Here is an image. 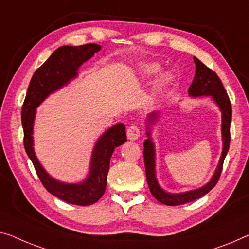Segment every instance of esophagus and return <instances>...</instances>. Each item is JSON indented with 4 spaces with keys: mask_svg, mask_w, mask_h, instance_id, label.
I'll use <instances>...</instances> for the list:
<instances>
[{
    "mask_svg": "<svg viewBox=\"0 0 249 249\" xmlns=\"http://www.w3.org/2000/svg\"><path fill=\"white\" fill-rule=\"evenodd\" d=\"M126 135H127V139L131 141H135L140 137V128L135 125L129 126L126 131Z\"/></svg>",
    "mask_w": 249,
    "mask_h": 249,
    "instance_id": "obj_1",
    "label": "esophagus"
}]
</instances>
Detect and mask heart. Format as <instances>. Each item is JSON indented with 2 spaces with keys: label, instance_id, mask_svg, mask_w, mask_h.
<instances>
[{
  "label": "heart",
  "instance_id": "obj_1",
  "mask_svg": "<svg viewBox=\"0 0 249 249\" xmlns=\"http://www.w3.org/2000/svg\"><path fill=\"white\" fill-rule=\"evenodd\" d=\"M141 72L143 73L144 76H152L154 73H157L159 70H160V66L157 64H153V62H150V64H144L140 67ZM169 81V76L168 75H162L160 78H159L157 85H155V90L160 91L161 89L168 84Z\"/></svg>",
  "mask_w": 249,
  "mask_h": 249
}]
</instances>
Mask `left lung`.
<instances>
[{
	"label": "left lung",
	"mask_w": 249,
	"mask_h": 249,
	"mask_svg": "<svg viewBox=\"0 0 249 249\" xmlns=\"http://www.w3.org/2000/svg\"><path fill=\"white\" fill-rule=\"evenodd\" d=\"M196 64V73L192 84L189 87V96L191 97H201V96H210L213 103L218 106L221 112V135H222V152L219 159L216 171H214L210 181L203 187L195 189V190L180 192V194H171L161 188L157 180L155 174V148L154 143L151 139V126L159 120V113L148 114L146 120V135L147 140L144 141V163H145V173L148 188L154 198L166 206H179L183 203L194 201L207 195L219 180L222 164L226 155L228 153L229 144H231V104L221 80L217 73L203 65L198 58L194 57Z\"/></svg>",
	"instance_id": "8db88e82"
}]
</instances>
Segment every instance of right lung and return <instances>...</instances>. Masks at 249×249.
<instances>
[{
	"mask_svg": "<svg viewBox=\"0 0 249 249\" xmlns=\"http://www.w3.org/2000/svg\"><path fill=\"white\" fill-rule=\"evenodd\" d=\"M102 49L99 44L88 43L79 47L62 46L50 55L33 73L22 106V127L24 148L32 161L43 187L62 201L77 206H89L102 198L107 184V173L115 148L125 143V125L115 124L103 133L92 148L88 176L81 182L67 183L55 180L43 169L33 148V124L36 108L48 96L68 85L78 76L79 67Z\"/></svg>",
	"mask_w": 249,
	"mask_h": 249,
	"instance_id": "right-lung-1",
	"label": "right lung"
}]
</instances>
